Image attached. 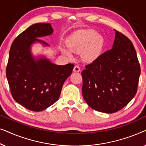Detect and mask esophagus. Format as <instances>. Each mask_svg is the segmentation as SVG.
<instances>
[{
  "instance_id": "1",
  "label": "esophagus",
  "mask_w": 146,
  "mask_h": 146,
  "mask_svg": "<svg viewBox=\"0 0 146 146\" xmlns=\"http://www.w3.org/2000/svg\"><path fill=\"white\" fill-rule=\"evenodd\" d=\"M73 71L75 72H79L80 71V67L79 66H75L74 67V69H73Z\"/></svg>"
}]
</instances>
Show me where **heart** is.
Returning a JSON list of instances; mask_svg holds the SVG:
<instances>
[{"mask_svg":"<svg viewBox=\"0 0 146 146\" xmlns=\"http://www.w3.org/2000/svg\"><path fill=\"white\" fill-rule=\"evenodd\" d=\"M104 45V40L94 30H82L72 35L67 40L68 48L62 47L61 52L68 58H72V52H82L87 62H93L99 56Z\"/></svg>","mask_w":146,"mask_h":146,"instance_id":"obj_1","label":"heart"}]
</instances>
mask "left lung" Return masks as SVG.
<instances>
[{
    "instance_id": "obj_1",
    "label": "left lung",
    "mask_w": 146,
    "mask_h": 146,
    "mask_svg": "<svg viewBox=\"0 0 146 146\" xmlns=\"http://www.w3.org/2000/svg\"><path fill=\"white\" fill-rule=\"evenodd\" d=\"M115 31L112 48L86 66L82 95L95 110L111 113L125 107L137 92L140 66L130 40Z\"/></svg>"
}]
</instances>
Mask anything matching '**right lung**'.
<instances>
[{
	"mask_svg": "<svg viewBox=\"0 0 146 146\" xmlns=\"http://www.w3.org/2000/svg\"><path fill=\"white\" fill-rule=\"evenodd\" d=\"M50 23H37L18 36L12 44L7 66V78L15 100L28 110L40 111L59 98L66 80L74 65H57L43 55L34 56L35 43L49 46L38 38L52 35Z\"/></svg>",
	"mask_w": 146,
	"mask_h": 146,
	"instance_id": "obj_1",
	"label": "right lung"
}]
</instances>
